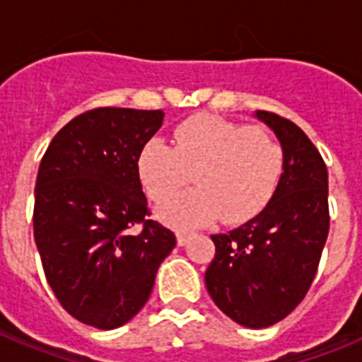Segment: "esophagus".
<instances>
[{
    "instance_id": "obj_1",
    "label": "esophagus",
    "mask_w": 362,
    "mask_h": 362,
    "mask_svg": "<svg viewBox=\"0 0 362 362\" xmlns=\"http://www.w3.org/2000/svg\"><path fill=\"white\" fill-rule=\"evenodd\" d=\"M189 237H192V233L189 231H178L176 233V240H178V246H184V244H187V240H189Z\"/></svg>"
}]
</instances>
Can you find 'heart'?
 I'll return each mask as SVG.
<instances>
[{"mask_svg": "<svg viewBox=\"0 0 362 362\" xmlns=\"http://www.w3.org/2000/svg\"><path fill=\"white\" fill-rule=\"evenodd\" d=\"M284 148L269 129L199 115L173 129L170 144L152 139L136 156V173L153 201L178 192L192 173L195 187L159 206L176 227H197L221 214L240 223L264 209L284 173Z\"/></svg>", "mask_w": 362, "mask_h": 362, "instance_id": "obj_1", "label": "heart"}]
</instances>
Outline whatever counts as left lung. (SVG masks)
Instances as JSON below:
<instances>
[{"label":"left lung","mask_w":362,"mask_h":362,"mask_svg":"<svg viewBox=\"0 0 362 362\" xmlns=\"http://www.w3.org/2000/svg\"><path fill=\"white\" fill-rule=\"evenodd\" d=\"M284 148V173L261 214L238 229L212 235L216 253L204 281L216 306L238 325L263 329L306 297L329 235L327 165L297 124L255 112Z\"/></svg>","instance_id":"8db88e82"}]
</instances>
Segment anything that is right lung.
<instances>
[{"label": "right lung", "mask_w": 362, "mask_h": 362, "mask_svg": "<svg viewBox=\"0 0 362 362\" xmlns=\"http://www.w3.org/2000/svg\"><path fill=\"white\" fill-rule=\"evenodd\" d=\"M163 110L99 107L56 133L35 182L33 237L48 286L67 314L98 329L135 317L175 233L150 220L136 173Z\"/></svg>", "instance_id": "add662e5"}]
</instances>
